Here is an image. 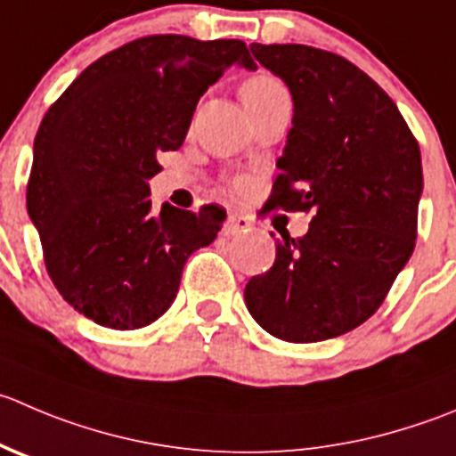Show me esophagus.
I'll return each mask as SVG.
<instances>
[{
  "label": "esophagus",
  "instance_id": "1",
  "mask_svg": "<svg viewBox=\"0 0 456 456\" xmlns=\"http://www.w3.org/2000/svg\"><path fill=\"white\" fill-rule=\"evenodd\" d=\"M249 227H251V223L245 218V216L227 214V220H224L223 233H224V236H236V233L247 232V229H249Z\"/></svg>",
  "mask_w": 456,
  "mask_h": 456
}]
</instances>
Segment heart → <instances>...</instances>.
Here are the masks:
<instances>
[{
  "instance_id": "b5f03b06",
  "label": "heart",
  "mask_w": 456,
  "mask_h": 456,
  "mask_svg": "<svg viewBox=\"0 0 456 456\" xmlns=\"http://www.w3.org/2000/svg\"><path fill=\"white\" fill-rule=\"evenodd\" d=\"M278 93H285V86L278 82L272 75H256V77L247 79L242 84L240 97L242 102L256 100V97H267V95H278Z\"/></svg>"
}]
</instances>
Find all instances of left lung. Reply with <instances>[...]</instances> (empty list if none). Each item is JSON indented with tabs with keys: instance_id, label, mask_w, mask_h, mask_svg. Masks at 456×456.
Returning <instances> with one entry per match:
<instances>
[{
	"instance_id": "obj_1",
	"label": "left lung",
	"mask_w": 456,
	"mask_h": 456,
	"mask_svg": "<svg viewBox=\"0 0 456 456\" xmlns=\"http://www.w3.org/2000/svg\"><path fill=\"white\" fill-rule=\"evenodd\" d=\"M249 48L294 102L265 209L314 218L305 236L276 240L273 267L247 282V309L289 343L336 338L381 307L412 256L421 151L392 97L346 57L303 44Z\"/></svg>"
}]
</instances>
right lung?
Segmentation results:
<instances>
[{
  "label": "right lung",
  "mask_w": 456,
  "mask_h": 456,
  "mask_svg": "<svg viewBox=\"0 0 456 456\" xmlns=\"http://www.w3.org/2000/svg\"><path fill=\"white\" fill-rule=\"evenodd\" d=\"M254 70L240 39L151 35L106 53L48 109L33 144L26 209L61 298L110 330L151 325L189 256L211 245L223 207H151L158 153L183 147L193 110L229 66Z\"/></svg>",
  "instance_id": "1"
}]
</instances>
